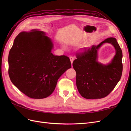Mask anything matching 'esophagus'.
<instances>
[{"instance_id": "obj_1", "label": "esophagus", "mask_w": 131, "mask_h": 131, "mask_svg": "<svg viewBox=\"0 0 131 131\" xmlns=\"http://www.w3.org/2000/svg\"><path fill=\"white\" fill-rule=\"evenodd\" d=\"M70 60L71 63H72H72H73V61H74V57H72V56L70 57Z\"/></svg>"}]
</instances>
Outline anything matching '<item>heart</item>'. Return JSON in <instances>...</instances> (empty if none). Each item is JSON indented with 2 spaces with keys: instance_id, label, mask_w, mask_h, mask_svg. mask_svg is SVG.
<instances>
[{
  "instance_id": "heart-1",
  "label": "heart",
  "mask_w": 131,
  "mask_h": 131,
  "mask_svg": "<svg viewBox=\"0 0 131 131\" xmlns=\"http://www.w3.org/2000/svg\"><path fill=\"white\" fill-rule=\"evenodd\" d=\"M89 45H84V46L82 47V48H87V47H89Z\"/></svg>"
}]
</instances>
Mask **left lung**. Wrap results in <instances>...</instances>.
Instances as JSON below:
<instances>
[{
  "label": "left lung",
  "instance_id": "1",
  "mask_svg": "<svg viewBox=\"0 0 131 131\" xmlns=\"http://www.w3.org/2000/svg\"><path fill=\"white\" fill-rule=\"evenodd\" d=\"M106 42L114 46L116 54L110 63L104 65L97 61V52ZM122 59V50L114 38H107L97 46L85 48L82 52L77 53L73 66L77 73V88L81 96L86 99H101L108 96L121 78Z\"/></svg>",
  "mask_w": 131,
  "mask_h": 131
}]
</instances>
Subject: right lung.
<instances>
[{
    "mask_svg": "<svg viewBox=\"0 0 131 131\" xmlns=\"http://www.w3.org/2000/svg\"><path fill=\"white\" fill-rule=\"evenodd\" d=\"M45 35L37 29L21 32L15 39L9 54L11 82L21 92L34 99L49 97L59 77L71 68L68 57L52 53L53 43Z\"/></svg>",
    "mask_w": 131,
    "mask_h": 131,
    "instance_id": "1",
    "label": "right lung"
}]
</instances>
